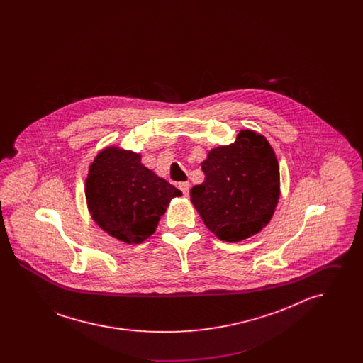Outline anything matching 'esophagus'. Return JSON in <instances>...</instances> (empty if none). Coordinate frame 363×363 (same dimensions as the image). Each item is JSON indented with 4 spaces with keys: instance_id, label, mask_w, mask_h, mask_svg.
I'll use <instances>...</instances> for the list:
<instances>
[{
    "instance_id": "1",
    "label": "esophagus",
    "mask_w": 363,
    "mask_h": 363,
    "mask_svg": "<svg viewBox=\"0 0 363 363\" xmlns=\"http://www.w3.org/2000/svg\"><path fill=\"white\" fill-rule=\"evenodd\" d=\"M178 188L181 189V191H182V193H184V196H188V194H189V182H181V184L178 185Z\"/></svg>"
}]
</instances>
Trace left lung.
<instances>
[{
	"instance_id": "obj_1",
	"label": "left lung",
	"mask_w": 363,
	"mask_h": 363,
	"mask_svg": "<svg viewBox=\"0 0 363 363\" xmlns=\"http://www.w3.org/2000/svg\"><path fill=\"white\" fill-rule=\"evenodd\" d=\"M206 179L190 201L220 241L240 242L272 219L280 196L277 155L262 135L241 130L233 144L211 150L201 163Z\"/></svg>"
}]
</instances>
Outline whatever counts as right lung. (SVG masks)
Listing matches in <instances>:
<instances>
[{"instance_id": "add662e5", "label": "right lung", "mask_w": 363, "mask_h": 363, "mask_svg": "<svg viewBox=\"0 0 363 363\" xmlns=\"http://www.w3.org/2000/svg\"><path fill=\"white\" fill-rule=\"evenodd\" d=\"M178 196L182 191L147 169L140 154L120 147L102 150L86 175V206L94 222L129 245L151 237Z\"/></svg>"}]
</instances>
